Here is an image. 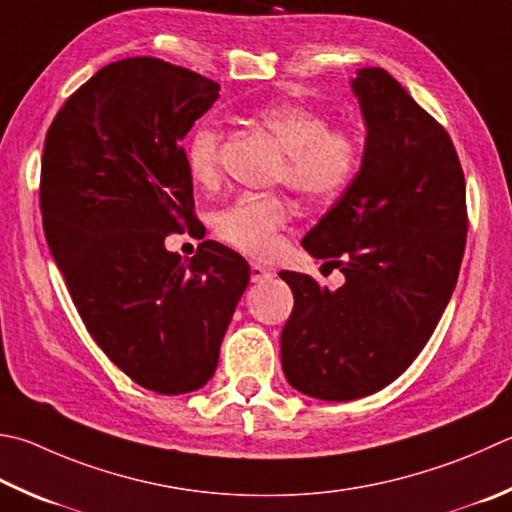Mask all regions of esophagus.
I'll use <instances>...</instances> for the list:
<instances>
[{
	"instance_id": "34e87169",
	"label": "esophagus",
	"mask_w": 512,
	"mask_h": 512,
	"mask_svg": "<svg viewBox=\"0 0 512 512\" xmlns=\"http://www.w3.org/2000/svg\"><path fill=\"white\" fill-rule=\"evenodd\" d=\"M273 277V273L268 271L266 266H262V264H250V282L253 284H262V282H268Z\"/></svg>"
}]
</instances>
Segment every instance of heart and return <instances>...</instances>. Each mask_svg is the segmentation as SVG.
Wrapping results in <instances>:
<instances>
[{
    "mask_svg": "<svg viewBox=\"0 0 512 512\" xmlns=\"http://www.w3.org/2000/svg\"><path fill=\"white\" fill-rule=\"evenodd\" d=\"M257 120L286 152L280 179L306 201L338 199L353 183L362 159L360 134L351 125L329 123L324 111L302 102H275L257 109ZM224 129L206 118L194 127L185 145V167L201 188L221 179ZM293 217V206L282 194H239L221 208L212 228L226 246L250 257H266L277 248V237Z\"/></svg>",
    "mask_w": 512,
    "mask_h": 512,
    "instance_id": "obj_1",
    "label": "heart"
}]
</instances>
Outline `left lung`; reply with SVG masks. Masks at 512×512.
Instances as JSON below:
<instances>
[{
  "instance_id": "left-lung-1",
  "label": "left lung",
  "mask_w": 512,
  "mask_h": 512,
  "mask_svg": "<svg viewBox=\"0 0 512 512\" xmlns=\"http://www.w3.org/2000/svg\"><path fill=\"white\" fill-rule=\"evenodd\" d=\"M367 123L362 167L302 246L345 284L282 271L293 313L282 367L297 392L353 401L412 365L457 286L466 250V179L450 134L385 69L351 82Z\"/></svg>"
}]
</instances>
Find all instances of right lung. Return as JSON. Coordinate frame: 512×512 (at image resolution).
Returning a JSON list of instances; mask_svg holds the SVG:
<instances>
[{
  "mask_svg": "<svg viewBox=\"0 0 512 512\" xmlns=\"http://www.w3.org/2000/svg\"><path fill=\"white\" fill-rule=\"evenodd\" d=\"M217 98V82L190 69L125 58L67 98L44 141L46 244L96 345L156 394L208 383L250 280L217 241L188 262L165 250L197 224L181 138Z\"/></svg>",
  "mask_w": 512,
  "mask_h": 512,
  "instance_id": "right-lung-1",
  "label": "right lung"
}]
</instances>
